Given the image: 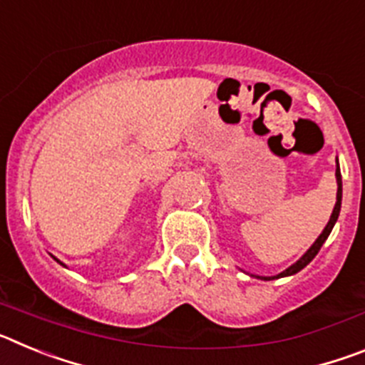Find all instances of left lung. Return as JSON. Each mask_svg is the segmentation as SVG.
Listing matches in <instances>:
<instances>
[{"label": "left lung", "mask_w": 365, "mask_h": 365, "mask_svg": "<svg viewBox=\"0 0 365 365\" xmlns=\"http://www.w3.org/2000/svg\"><path fill=\"white\" fill-rule=\"evenodd\" d=\"M336 185H338V190H336V205H334L333 214H331V219H329V222H327V225H325L324 232H322V234L318 235V240H316L314 243H312V247L309 248L307 252L303 254V256L299 257L298 261H296L294 265H291L287 270H283V272H279L278 276H274V278H285V276H292V274L299 272V270H302L303 267H307L309 263H311V261L314 259L316 254L320 252L322 245L325 243V240H327L329 234H331V230H333L334 222H336L338 215H340V206H341V175H340V166H338V159H336ZM257 278H259V279H267V282H269V279H274V278H265V276H257Z\"/></svg>", "instance_id": "obj_1"}]
</instances>
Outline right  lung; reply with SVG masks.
<instances>
[{
  "label": "right lung",
  "mask_w": 365,
  "mask_h": 365,
  "mask_svg": "<svg viewBox=\"0 0 365 365\" xmlns=\"http://www.w3.org/2000/svg\"><path fill=\"white\" fill-rule=\"evenodd\" d=\"M56 261H58V259H56ZM58 263H60V261H58Z\"/></svg>",
  "instance_id": "add662e5"
}]
</instances>
